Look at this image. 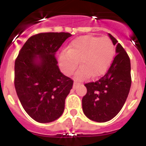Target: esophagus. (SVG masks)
I'll return each instance as SVG.
<instances>
[{
	"label": "esophagus",
	"mask_w": 146,
	"mask_h": 146,
	"mask_svg": "<svg viewBox=\"0 0 146 146\" xmlns=\"http://www.w3.org/2000/svg\"><path fill=\"white\" fill-rule=\"evenodd\" d=\"M80 84V82H77V81L74 80V85H73V88L75 89L76 88H77V86H79Z\"/></svg>",
	"instance_id": "obj_1"
}]
</instances>
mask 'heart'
<instances>
[{"instance_id":"1","label":"heart","mask_w":146,"mask_h":146,"mask_svg":"<svg viewBox=\"0 0 146 146\" xmlns=\"http://www.w3.org/2000/svg\"><path fill=\"white\" fill-rule=\"evenodd\" d=\"M115 54V45L109 37L86 35L74 38L68 50L59 56V64L66 75H70L77 69L76 76L83 80L90 76L97 77L108 70Z\"/></svg>"}]
</instances>
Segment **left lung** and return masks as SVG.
Masks as SVG:
<instances>
[{"label": "left lung", "instance_id": "left-lung-1", "mask_svg": "<svg viewBox=\"0 0 146 146\" xmlns=\"http://www.w3.org/2000/svg\"><path fill=\"white\" fill-rule=\"evenodd\" d=\"M116 53L106 73L95 82L85 84L87 93L82 99L83 113L89 119L106 122L120 112L126 100L131 83V64L123 47L109 33Z\"/></svg>", "mask_w": 146, "mask_h": 146}]
</instances>
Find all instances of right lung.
Here are the masks:
<instances>
[{"instance_id":"right-lung-1","label":"right lung","mask_w":146,"mask_h":146,"mask_svg":"<svg viewBox=\"0 0 146 146\" xmlns=\"http://www.w3.org/2000/svg\"><path fill=\"white\" fill-rule=\"evenodd\" d=\"M69 33H40L26 41L15 64V86L22 106L33 120L49 123L63 114L72 88L55 56Z\"/></svg>"}]
</instances>
